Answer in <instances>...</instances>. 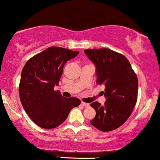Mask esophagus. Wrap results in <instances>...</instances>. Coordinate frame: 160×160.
<instances>
[{"mask_svg": "<svg viewBox=\"0 0 160 160\" xmlns=\"http://www.w3.org/2000/svg\"><path fill=\"white\" fill-rule=\"evenodd\" d=\"M81 104H82V106H84V107H89V106H90V104H89V103H85V102H83V101L82 102V103H81Z\"/></svg>", "mask_w": 160, "mask_h": 160, "instance_id": "1", "label": "esophagus"}]
</instances>
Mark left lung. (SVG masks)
Here are the masks:
<instances>
[{
    "mask_svg": "<svg viewBox=\"0 0 160 160\" xmlns=\"http://www.w3.org/2000/svg\"><path fill=\"white\" fill-rule=\"evenodd\" d=\"M97 70V85L105 87L103 105L93 102L96 111L91 125L101 132H110L121 126L132 114L138 100V81L128 59L108 48L85 50Z\"/></svg>",
    "mask_w": 160,
    "mask_h": 160,
    "instance_id": "left-lung-1",
    "label": "left lung"
}]
</instances>
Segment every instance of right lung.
<instances>
[{"instance_id": "obj_1", "label": "right lung", "mask_w": 160, "mask_h": 160, "mask_svg": "<svg viewBox=\"0 0 160 160\" xmlns=\"http://www.w3.org/2000/svg\"><path fill=\"white\" fill-rule=\"evenodd\" d=\"M79 53L60 47H50L26 62L21 73L19 98L23 108L37 125L46 129L61 125L81 100L65 98L59 91L63 66Z\"/></svg>"}]
</instances>
